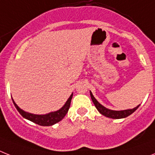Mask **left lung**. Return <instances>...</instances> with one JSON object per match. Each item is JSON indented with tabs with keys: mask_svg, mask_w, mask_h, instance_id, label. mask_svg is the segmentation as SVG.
<instances>
[{
	"mask_svg": "<svg viewBox=\"0 0 155 155\" xmlns=\"http://www.w3.org/2000/svg\"><path fill=\"white\" fill-rule=\"evenodd\" d=\"M90 97H91V99L93 101L94 105L97 108V109L98 110V112L102 114L103 116H106V117H108V118L112 119H122L125 118L127 116H130L131 114H132L133 112H135V110L137 109L139 107V105H138L137 107L132 108V109H127V110H122V111H114V110L108 109V108H106L105 107H104L102 104L99 103V102L96 100V98L93 97V93L90 92Z\"/></svg>",
	"mask_w": 155,
	"mask_h": 155,
	"instance_id": "8db88e82",
	"label": "left lung"
}]
</instances>
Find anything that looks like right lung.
Wrapping results in <instances>:
<instances>
[{
	"mask_svg": "<svg viewBox=\"0 0 155 155\" xmlns=\"http://www.w3.org/2000/svg\"><path fill=\"white\" fill-rule=\"evenodd\" d=\"M72 97L73 93L70 95L69 99L67 100V101L65 103V104L59 110H58L56 112H50V113L46 115H35L25 112V111H24V110L18 107V105L15 103L13 99H12V101H13L14 105H15L18 112H20V114L24 118L27 119V120H28L31 121V122L35 123L36 124L40 125V126H52V125L55 124L58 122L62 120V119L64 118V116H66V113L68 112Z\"/></svg>",
	"mask_w": 155,
	"mask_h": 155,
	"instance_id": "add662e5",
	"label": "right lung"
}]
</instances>
